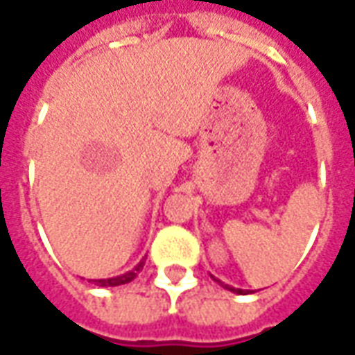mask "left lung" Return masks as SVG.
<instances>
[{
	"label": "left lung",
	"mask_w": 355,
	"mask_h": 355,
	"mask_svg": "<svg viewBox=\"0 0 355 355\" xmlns=\"http://www.w3.org/2000/svg\"><path fill=\"white\" fill-rule=\"evenodd\" d=\"M214 280H216V278H214ZM216 282H220V280H216ZM220 284H222V282H220ZM222 286H224L226 290H230V292H236V294H241V295L248 294V290H239V288H232V286H228V284H222Z\"/></svg>",
	"instance_id": "1"
}]
</instances>
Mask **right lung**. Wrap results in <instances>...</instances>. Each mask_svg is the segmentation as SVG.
I'll return each instance as SVG.
<instances>
[{"label":"right lung","instance_id":"right-lung-1","mask_svg":"<svg viewBox=\"0 0 355 355\" xmlns=\"http://www.w3.org/2000/svg\"><path fill=\"white\" fill-rule=\"evenodd\" d=\"M143 265H145V259L139 263V265L133 268V270H129L125 275L121 276H116V278H100V280H94V284L96 286H102V288H106V286H121V284H127V282H131L133 278H135L141 270H143Z\"/></svg>","mask_w":355,"mask_h":355}]
</instances>
